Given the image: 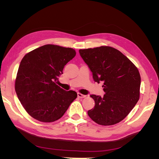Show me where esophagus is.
<instances>
[{"instance_id":"34e87169","label":"esophagus","mask_w":159,"mask_h":159,"mask_svg":"<svg viewBox=\"0 0 159 159\" xmlns=\"http://www.w3.org/2000/svg\"><path fill=\"white\" fill-rule=\"evenodd\" d=\"M78 98H85V97H86V95L81 94V93H78Z\"/></svg>"}]
</instances>
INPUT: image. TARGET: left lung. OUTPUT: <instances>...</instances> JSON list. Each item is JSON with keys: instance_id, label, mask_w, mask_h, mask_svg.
<instances>
[{"instance_id": "1", "label": "left lung", "mask_w": 159, "mask_h": 159, "mask_svg": "<svg viewBox=\"0 0 159 159\" xmlns=\"http://www.w3.org/2000/svg\"><path fill=\"white\" fill-rule=\"evenodd\" d=\"M95 82L102 81L103 97L91 95L95 107L88 114L101 125H113L131 112L140 97L141 76L137 67L118 50L102 46L80 50Z\"/></svg>"}]
</instances>
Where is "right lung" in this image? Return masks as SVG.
Returning a JSON list of instances; mask_svg holds the SVG:
<instances>
[{"label":"right lung","mask_w":159,"mask_h":159,"mask_svg":"<svg viewBox=\"0 0 159 159\" xmlns=\"http://www.w3.org/2000/svg\"><path fill=\"white\" fill-rule=\"evenodd\" d=\"M75 54L71 48L46 44L24 56L14 86L19 101L32 117L44 123L56 121L76 99L75 91H66L56 84Z\"/></svg>","instance_id":"1"}]
</instances>
